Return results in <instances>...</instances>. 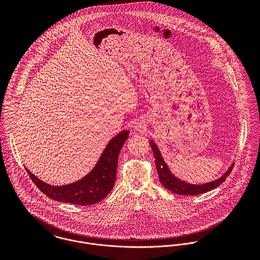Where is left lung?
Instances as JSON below:
<instances>
[{"mask_svg": "<svg viewBox=\"0 0 260 260\" xmlns=\"http://www.w3.org/2000/svg\"><path fill=\"white\" fill-rule=\"evenodd\" d=\"M150 145H151V148L153 150V154H154V157H155V164H156V168H157V172H158L160 182L166 189H168V190H170L173 193H176L178 195H198V194L208 192V191L218 187L221 183H223L226 179V176H228L231 172V168H230L221 178H219L215 181H212L210 183H206V184H202V185L188 184L184 181H181L180 179L176 178L170 172L169 168L167 167V165L165 164V162H164V160L161 156V153H160L159 149L153 141H150Z\"/></svg>", "mask_w": 260, "mask_h": 260, "instance_id": "8db88e82", "label": "left lung"}]
</instances>
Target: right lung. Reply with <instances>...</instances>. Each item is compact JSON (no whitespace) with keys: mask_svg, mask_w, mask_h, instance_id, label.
I'll return each instance as SVG.
<instances>
[{"mask_svg":"<svg viewBox=\"0 0 260 260\" xmlns=\"http://www.w3.org/2000/svg\"><path fill=\"white\" fill-rule=\"evenodd\" d=\"M129 131H123L108 143L94 169L83 179L65 186H52L39 180L28 169L35 185L49 198L76 205H92L104 199L115 184L118 156L128 139Z\"/></svg>","mask_w":260,"mask_h":260,"instance_id":"right-lung-1","label":"right lung"}]
</instances>
